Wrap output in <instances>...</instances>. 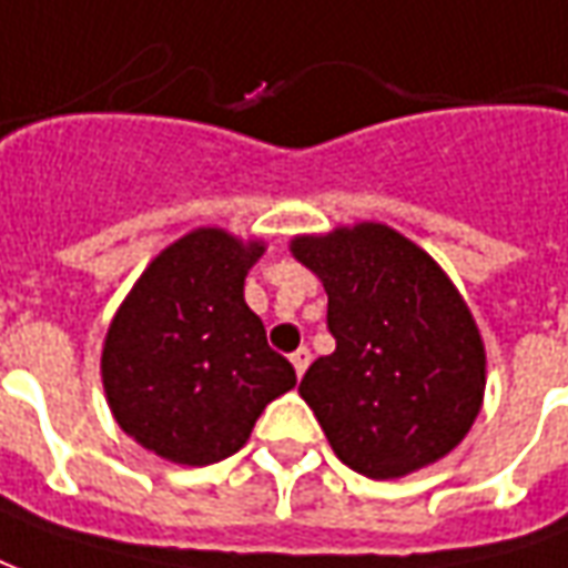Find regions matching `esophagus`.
<instances>
[{"label": "esophagus", "mask_w": 568, "mask_h": 568, "mask_svg": "<svg viewBox=\"0 0 568 568\" xmlns=\"http://www.w3.org/2000/svg\"><path fill=\"white\" fill-rule=\"evenodd\" d=\"M308 362H312V352H308L306 346H300V349L293 352L291 365H293V371H296V377H303V374H306Z\"/></svg>", "instance_id": "1"}]
</instances>
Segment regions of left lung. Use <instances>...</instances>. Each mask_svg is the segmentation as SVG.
I'll list each match as a JSON object with an SVG mask.
<instances>
[{"instance_id": "1", "label": "left lung", "mask_w": 568, "mask_h": 568, "mask_svg": "<svg viewBox=\"0 0 568 568\" xmlns=\"http://www.w3.org/2000/svg\"><path fill=\"white\" fill-rule=\"evenodd\" d=\"M293 260L327 293L336 349L300 383L334 455L402 479L452 455L486 396V343L439 262L383 222L296 234Z\"/></svg>"}]
</instances>
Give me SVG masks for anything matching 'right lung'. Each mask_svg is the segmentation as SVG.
I'll return each instance as SVG.
<instances>
[{"label": "right lung", "instance_id": "1", "mask_svg": "<svg viewBox=\"0 0 568 568\" xmlns=\"http://www.w3.org/2000/svg\"><path fill=\"white\" fill-rule=\"evenodd\" d=\"M260 237L203 225L163 246L113 312L101 383L113 420L151 455L206 467L241 452L268 402L296 386L246 306Z\"/></svg>", "mask_w": 568, "mask_h": 568}]
</instances>
